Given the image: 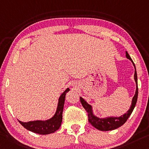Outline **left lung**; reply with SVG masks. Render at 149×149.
<instances>
[{"mask_svg": "<svg viewBox=\"0 0 149 149\" xmlns=\"http://www.w3.org/2000/svg\"><path fill=\"white\" fill-rule=\"evenodd\" d=\"M126 57L129 59L131 61L134 67V78L136 82V91L135 94L132 100L131 106L129 109L127 113L124 114L122 116L119 117H107V118H103V119H100V118L97 117L96 116L93 115V111H92V107L89 105L86 101H85L83 98L80 97V101H81V105H83L84 108L86 110V111L88 113V121L92 125V126H93L97 129L100 130V131H111V130L116 129L119 128V127L122 126L125 123L128 118L129 117L130 115L133 112L134 107H135L136 101H137L138 97V84H137V74H136V71L135 65L133 63L132 59L130 57L129 54L126 52Z\"/></svg>", "mask_w": 149, "mask_h": 149, "instance_id": "left-lung-1", "label": "left lung"}]
</instances>
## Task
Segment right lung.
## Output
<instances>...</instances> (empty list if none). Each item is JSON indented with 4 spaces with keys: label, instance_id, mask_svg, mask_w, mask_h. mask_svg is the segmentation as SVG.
<instances>
[{
    "label": "right lung",
    "instance_id": "obj_1",
    "mask_svg": "<svg viewBox=\"0 0 149 149\" xmlns=\"http://www.w3.org/2000/svg\"><path fill=\"white\" fill-rule=\"evenodd\" d=\"M70 91L69 88H67L65 91L60 95L58 100L57 110L55 115L51 119L46 121H34L24 123L19 121L20 123L25 129L33 133L40 134H48L53 133L59 129L61 123L62 122V113L64 105L65 94Z\"/></svg>",
    "mask_w": 149,
    "mask_h": 149
}]
</instances>
